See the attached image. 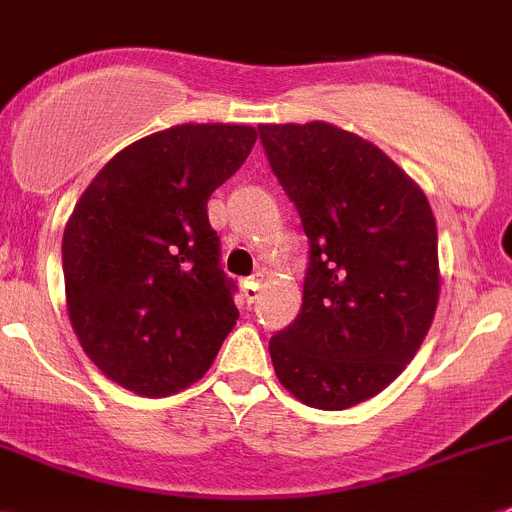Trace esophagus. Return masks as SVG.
Returning a JSON list of instances; mask_svg holds the SVG:
<instances>
[{
    "mask_svg": "<svg viewBox=\"0 0 512 512\" xmlns=\"http://www.w3.org/2000/svg\"><path fill=\"white\" fill-rule=\"evenodd\" d=\"M242 291H244V299H247V306L255 304L257 296H260V278H250V281H244Z\"/></svg>",
    "mask_w": 512,
    "mask_h": 512,
    "instance_id": "esophagus-1",
    "label": "esophagus"
}]
</instances>
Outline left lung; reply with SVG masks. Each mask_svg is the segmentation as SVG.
Listing matches in <instances>:
<instances>
[{
  "label": "left lung",
  "instance_id": "obj_1",
  "mask_svg": "<svg viewBox=\"0 0 512 512\" xmlns=\"http://www.w3.org/2000/svg\"><path fill=\"white\" fill-rule=\"evenodd\" d=\"M260 141L309 237L299 317L270 340L275 376L309 407L348 410L397 379L433 324V211L379 146L332 123L260 126Z\"/></svg>",
  "mask_w": 512,
  "mask_h": 512
}]
</instances>
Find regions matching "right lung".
Here are the masks:
<instances>
[{
	"label": "right lung",
	"instance_id": "add662e5",
	"mask_svg": "<svg viewBox=\"0 0 512 512\" xmlns=\"http://www.w3.org/2000/svg\"><path fill=\"white\" fill-rule=\"evenodd\" d=\"M252 126L185 123L118 151L66 221L71 327L115 384L167 397L211 368L237 324L208 198L250 157Z\"/></svg>",
	"mask_w": 512,
	"mask_h": 512
}]
</instances>
